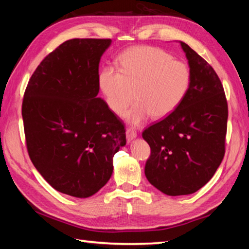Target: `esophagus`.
I'll use <instances>...</instances> for the list:
<instances>
[{
  "mask_svg": "<svg viewBox=\"0 0 249 249\" xmlns=\"http://www.w3.org/2000/svg\"><path fill=\"white\" fill-rule=\"evenodd\" d=\"M136 137H137V131L134 128L128 127L126 129V139H127V141H131L134 138H136Z\"/></svg>",
  "mask_w": 249,
  "mask_h": 249,
  "instance_id": "34e87169",
  "label": "esophagus"
}]
</instances>
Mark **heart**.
I'll return each instance as SVG.
<instances>
[{
    "label": "heart",
    "mask_w": 249,
    "mask_h": 249,
    "mask_svg": "<svg viewBox=\"0 0 249 249\" xmlns=\"http://www.w3.org/2000/svg\"><path fill=\"white\" fill-rule=\"evenodd\" d=\"M187 63L173 59L167 51L150 46L133 47L119 57V68L105 65L98 72V87L115 114L127 113L134 124L152 115L163 119L172 114L186 98L192 87Z\"/></svg>",
    "instance_id": "1"
}]
</instances>
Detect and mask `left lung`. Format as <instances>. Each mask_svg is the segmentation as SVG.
<instances>
[{"label":"left lung","mask_w":249,"mask_h":249,"mask_svg":"<svg viewBox=\"0 0 249 249\" xmlns=\"http://www.w3.org/2000/svg\"><path fill=\"white\" fill-rule=\"evenodd\" d=\"M192 70L183 104L142 133L151 147L144 173L169 196L190 195L208 183L225 156L228 104L213 67L181 41Z\"/></svg>","instance_id":"1"}]
</instances>
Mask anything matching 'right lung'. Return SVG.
I'll list each match as a JSON object with an SVG mask.
<instances>
[{
	"mask_svg": "<svg viewBox=\"0 0 249 249\" xmlns=\"http://www.w3.org/2000/svg\"><path fill=\"white\" fill-rule=\"evenodd\" d=\"M111 39L66 40L37 66L26 86V149L41 177L62 194L88 198L109 181L126 144L125 126L97 97L98 64Z\"/></svg>",
	"mask_w": 249,
	"mask_h": 249,
	"instance_id": "1",
	"label": "right lung"
}]
</instances>
